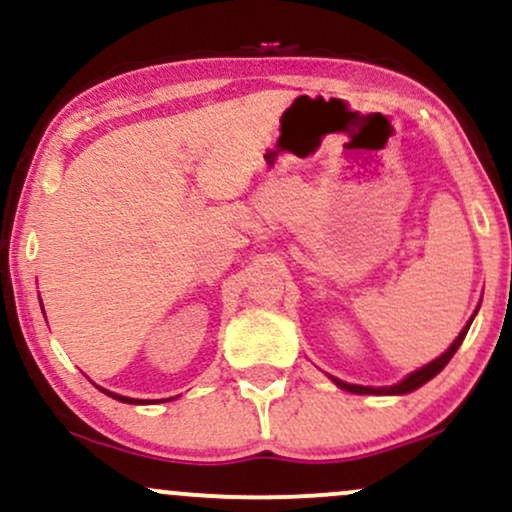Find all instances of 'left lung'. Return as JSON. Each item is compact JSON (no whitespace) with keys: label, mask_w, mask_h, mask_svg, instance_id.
<instances>
[{"label":"left lung","mask_w":512,"mask_h":512,"mask_svg":"<svg viewBox=\"0 0 512 512\" xmlns=\"http://www.w3.org/2000/svg\"><path fill=\"white\" fill-rule=\"evenodd\" d=\"M472 319H474V317H472ZM472 319H470V322H467L465 329L460 331V336L455 338L453 346L448 348L446 353H443L441 357H436L434 362H429V365H424L422 369H417V372H412L410 377H405V379L400 381V384H396V386H384V389H372V386H355V384H346V381H341V379H334V381H336L338 386H341V389H346V391H350V393H379V396H384V393H410V391L420 389L422 384H427L429 379H434L436 374H439L441 369L446 367L448 362H451V357L455 355V350L460 348V343H463V338L467 336V329H470Z\"/></svg>","instance_id":"8db88e82"}]
</instances>
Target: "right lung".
<instances>
[{
  "mask_svg": "<svg viewBox=\"0 0 512 512\" xmlns=\"http://www.w3.org/2000/svg\"><path fill=\"white\" fill-rule=\"evenodd\" d=\"M104 391V389H102ZM107 393V396H112V398H116V400H121V403H143V400H135V398H126V396H116V393H112V391H104Z\"/></svg>",
  "mask_w": 512,
  "mask_h": 512,
  "instance_id": "add662e5",
  "label": "right lung"
}]
</instances>
